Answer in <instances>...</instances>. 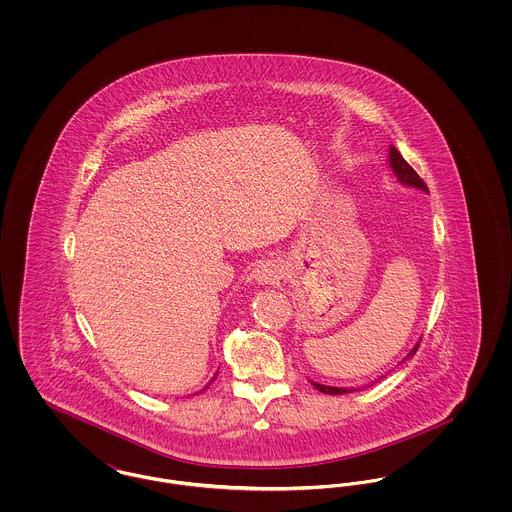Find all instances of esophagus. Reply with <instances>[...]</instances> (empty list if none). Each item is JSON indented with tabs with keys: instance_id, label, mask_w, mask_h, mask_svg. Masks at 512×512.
Wrapping results in <instances>:
<instances>
[{
	"instance_id": "obj_1",
	"label": "esophagus",
	"mask_w": 512,
	"mask_h": 512,
	"mask_svg": "<svg viewBox=\"0 0 512 512\" xmlns=\"http://www.w3.org/2000/svg\"><path fill=\"white\" fill-rule=\"evenodd\" d=\"M280 274H282V270L274 261H265L253 270V278L259 284H274L280 280Z\"/></svg>"
}]
</instances>
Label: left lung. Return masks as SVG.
I'll return each mask as SVG.
<instances>
[{
    "label": "left lung",
    "instance_id": "left-lung-1",
    "mask_svg": "<svg viewBox=\"0 0 512 512\" xmlns=\"http://www.w3.org/2000/svg\"><path fill=\"white\" fill-rule=\"evenodd\" d=\"M390 167L391 171L395 172V176L399 178V182L401 184H407V186H411V188H418V190H422V192H428V186L424 184V180L416 174L413 167L403 159V155L395 149V147H390ZM418 345L420 343H416L413 349H411V353L407 355V359L409 357H413L414 353H416V349H418ZM318 391H322V393H328V395H341V393H349V388H330V386H322V384H317V382H311Z\"/></svg>",
    "mask_w": 512,
    "mask_h": 512
}]
</instances>
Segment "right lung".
I'll return each instance as SVG.
<instances>
[{"label":"right lung","instance_id":"obj_1","mask_svg":"<svg viewBox=\"0 0 512 512\" xmlns=\"http://www.w3.org/2000/svg\"><path fill=\"white\" fill-rule=\"evenodd\" d=\"M215 378H217V374H215V376H213V380H215ZM213 380H211V382H213ZM211 382H209V384H211ZM209 384H207V386H209Z\"/></svg>","mask_w":512,"mask_h":512}]
</instances>
